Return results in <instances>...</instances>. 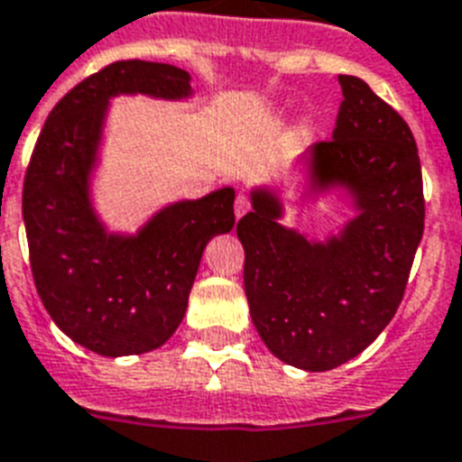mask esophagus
<instances>
[{"instance_id":"34e87169","label":"esophagus","mask_w":462,"mask_h":462,"mask_svg":"<svg viewBox=\"0 0 462 462\" xmlns=\"http://www.w3.org/2000/svg\"><path fill=\"white\" fill-rule=\"evenodd\" d=\"M248 208H251V199H248L246 192H239V195H236V199H235V214H236V218H242V216L246 214Z\"/></svg>"}]
</instances>
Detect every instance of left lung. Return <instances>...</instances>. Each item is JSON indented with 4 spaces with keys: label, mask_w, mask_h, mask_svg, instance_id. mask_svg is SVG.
<instances>
[{
    "label": "left lung",
    "mask_w": 462,
    "mask_h": 462,
    "mask_svg": "<svg viewBox=\"0 0 462 462\" xmlns=\"http://www.w3.org/2000/svg\"><path fill=\"white\" fill-rule=\"evenodd\" d=\"M332 139L311 151L320 186H346L360 214L339 239L309 244L276 223L279 202L255 192L236 223L251 319L276 358L326 372L356 358L391 323L423 236L419 148L402 116L356 76H339Z\"/></svg>",
    "instance_id": "1"
}]
</instances>
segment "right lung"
<instances>
[{
  "instance_id": "right-lung-1",
  "label": "right lung",
  "mask_w": 462,
  "mask_h": 462,
  "mask_svg": "<svg viewBox=\"0 0 462 462\" xmlns=\"http://www.w3.org/2000/svg\"><path fill=\"white\" fill-rule=\"evenodd\" d=\"M118 92L186 97L174 64L118 60L71 88L48 114L23 186L34 286L55 326L99 356L162 346L183 320L208 239L235 226V190L160 211L136 236L104 232L88 202L106 99Z\"/></svg>"
}]
</instances>
